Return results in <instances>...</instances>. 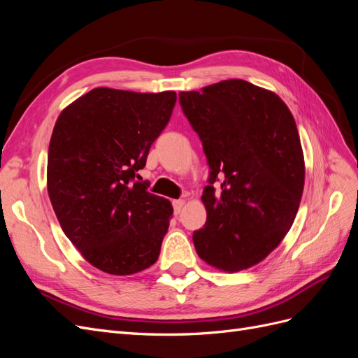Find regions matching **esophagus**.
<instances>
[{"instance_id": "esophagus-1", "label": "esophagus", "mask_w": 358, "mask_h": 358, "mask_svg": "<svg viewBox=\"0 0 358 358\" xmlns=\"http://www.w3.org/2000/svg\"><path fill=\"white\" fill-rule=\"evenodd\" d=\"M183 206H185V200H175L173 201V208H175V213H179L182 209H183Z\"/></svg>"}]
</instances>
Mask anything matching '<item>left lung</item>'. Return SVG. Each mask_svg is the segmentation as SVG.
Wrapping results in <instances>:
<instances>
[{"label": "left lung", "mask_w": 358, "mask_h": 358, "mask_svg": "<svg viewBox=\"0 0 358 358\" xmlns=\"http://www.w3.org/2000/svg\"><path fill=\"white\" fill-rule=\"evenodd\" d=\"M179 103L203 142L208 220L192 241L203 262L222 272L262 263L289 231L305 187V157L294 116L275 92L242 79L182 91Z\"/></svg>", "instance_id": "8db88e82"}]
</instances>
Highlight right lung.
I'll use <instances>...</instances> for the list:
<instances>
[{"label": "right lung", "mask_w": 358, "mask_h": 358, "mask_svg": "<svg viewBox=\"0 0 358 358\" xmlns=\"http://www.w3.org/2000/svg\"><path fill=\"white\" fill-rule=\"evenodd\" d=\"M175 103V91L94 88L69 104L53 127L52 208L82 257L104 273L134 275L158 259L173 208L136 178Z\"/></svg>", "instance_id": "add662e5"}]
</instances>
